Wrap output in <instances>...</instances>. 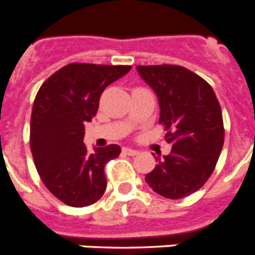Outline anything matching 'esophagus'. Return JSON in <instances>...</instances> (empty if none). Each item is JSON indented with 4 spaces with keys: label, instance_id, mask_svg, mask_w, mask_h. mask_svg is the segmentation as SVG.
Segmentation results:
<instances>
[{
    "label": "esophagus",
    "instance_id": "esophagus-1",
    "mask_svg": "<svg viewBox=\"0 0 255 255\" xmlns=\"http://www.w3.org/2000/svg\"><path fill=\"white\" fill-rule=\"evenodd\" d=\"M123 152L125 153V154H128V155H136L139 153L136 149H132V148H129V147L124 148Z\"/></svg>",
    "mask_w": 255,
    "mask_h": 255
}]
</instances>
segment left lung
Wrapping results in <instances>:
<instances>
[{
    "label": "left lung",
    "instance_id": "1",
    "mask_svg": "<svg viewBox=\"0 0 255 255\" xmlns=\"http://www.w3.org/2000/svg\"><path fill=\"white\" fill-rule=\"evenodd\" d=\"M136 70L158 97V123L172 144L170 154L157 157L158 163L145 175V181L168 199L188 197L206 184L224 147L217 97L204 79L185 67L153 65Z\"/></svg>",
    "mask_w": 255,
    "mask_h": 255
}]
</instances>
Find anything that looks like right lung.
<instances>
[{
	"label": "right lung",
	"mask_w": 255,
	"mask_h": 255,
	"mask_svg": "<svg viewBox=\"0 0 255 255\" xmlns=\"http://www.w3.org/2000/svg\"><path fill=\"white\" fill-rule=\"evenodd\" d=\"M130 70L125 65L70 64L38 91L30 119L31 154L44 185L67 206H91L105 193V166L121 148L111 144L89 153L83 143L84 124L96 116L106 88Z\"/></svg>",
	"instance_id": "obj_1"
}]
</instances>
